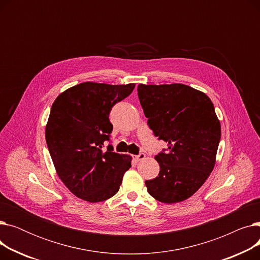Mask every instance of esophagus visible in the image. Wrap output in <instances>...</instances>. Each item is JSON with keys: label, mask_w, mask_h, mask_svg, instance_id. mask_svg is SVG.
Here are the masks:
<instances>
[{"label": "esophagus", "mask_w": 260, "mask_h": 260, "mask_svg": "<svg viewBox=\"0 0 260 260\" xmlns=\"http://www.w3.org/2000/svg\"><path fill=\"white\" fill-rule=\"evenodd\" d=\"M145 157H146V156H145V154H144V153H140L139 155H136V156H134V159L138 162V161L143 160Z\"/></svg>", "instance_id": "34e87169"}]
</instances>
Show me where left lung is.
I'll list each match as a JSON object with an SVG mask.
<instances>
[{
  "mask_svg": "<svg viewBox=\"0 0 260 260\" xmlns=\"http://www.w3.org/2000/svg\"><path fill=\"white\" fill-rule=\"evenodd\" d=\"M138 97L149 128L168 142L155 156L160 172L145 181L147 192L160 202L183 201L215 167L221 127L214 104L204 92L178 83L139 84Z\"/></svg>",
  "mask_w": 260,
  "mask_h": 260,
  "instance_id": "8db88e82",
  "label": "left lung"
}]
</instances>
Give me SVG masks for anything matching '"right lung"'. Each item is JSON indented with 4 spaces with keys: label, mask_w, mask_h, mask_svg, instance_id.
<instances>
[{
    "label": "right lung",
    "mask_w": 260,
    "mask_h": 260,
    "mask_svg": "<svg viewBox=\"0 0 260 260\" xmlns=\"http://www.w3.org/2000/svg\"><path fill=\"white\" fill-rule=\"evenodd\" d=\"M134 83L109 85L84 82L54 100L45 138L54 169L65 186L78 198L100 202L118 193L132 157L113 152L109 141L112 107L125 99Z\"/></svg>",
    "instance_id": "obj_1"
}]
</instances>
